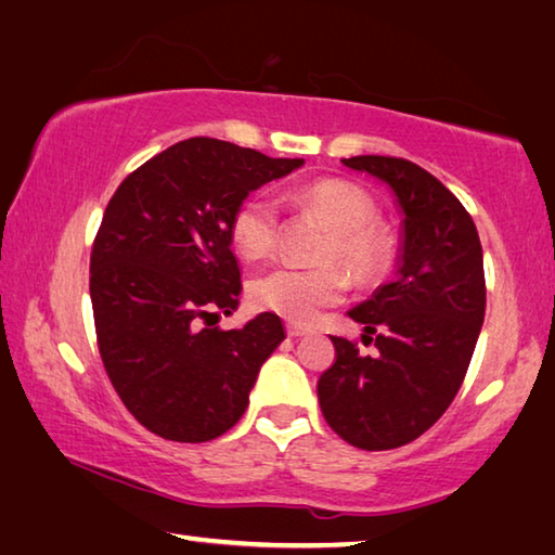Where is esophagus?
<instances>
[{
	"label": "esophagus",
	"instance_id": "obj_1",
	"mask_svg": "<svg viewBox=\"0 0 555 555\" xmlns=\"http://www.w3.org/2000/svg\"><path fill=\"white\" fill-rule=\"evenodd\" d=\"M307 334V328L305 326H299V324H287V336L289 338H299V336H305Z\"/></svg>",
	"mask_w": 555,
	"mask_h": 555
}]
</instances>
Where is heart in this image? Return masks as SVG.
Wrapping results in <instances>:
<instances>
[{
  "mask_svg": "<svg viewBox=\"0 0 555 555\" xmlns=\"http://www.w3.org/2000/svg\"><path fill=\"white\" fill-rule=\"evenodd\" d=\"M295 204L314 211L332 227L319 260H338L356 283H373L390 268L392 236L375 223L371 194L346 180H317L295 190ZM229 236L243 258L258 260L278 243V207L266 194H250L231 214ZM346 278L334 266L324 268H272L253 280L250 302L262 312L289 322H312L317 312L344 297Z\"/></svg>",
  "mask_w": 555,
  "mask_h": 555,
  "instance_id": "1",
  "label": "heart"
}]
</instances>
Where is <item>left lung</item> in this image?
I'll list each match as a JSON object with an SVG mask.
<instances>
[{
    "mask_svg": "<svg viewBox=\"0 0 555 555\" xmlns=\"http://www.w3.org/2000/svg\"><path fill=\"white\" fill-rule=\"evenodd\" d=\"M341 163L390 188L402 241L392 283L348 312L377 351L365 356L332 336L336 363L319 377L317 395L344 441L387 451L439 422L461 390L485 319L482 246L459 197L420 165L387 155Z\"/></svg>",
    "mask_w": 555,
    "mask_h": 555,
    "instance_id": "left-lung-1",
    "label": "left lung"
}]
</instances>
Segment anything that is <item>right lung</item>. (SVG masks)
<instances>
[{"mask_svg": "<svg viewBox=\"0 0 555 555\" xmlns=\"http://www.w3.org/2000/svg\"><path fill=\"white\" fill-rule=\"evenodd\" d=\"M302 165L197 135L143 163L106 204L90 258L96 341L114 390L149 431L202 443L246 412L285 326L270 312L217 326L241 295L229 221L253 190Z\"/></svg>", "mask_w": 555, "mask_h": 555, "instance_id": "right-lung-1", "label": "right lung"}]
</instances>
